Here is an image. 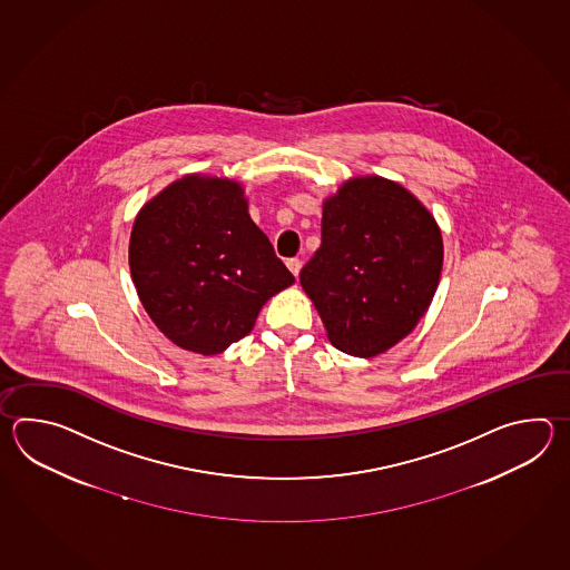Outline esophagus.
<instances>
[{"label": "esophagus", "instance_id": "obj_1", "mask_svg": "<svg viewBox=\"0 0 570 570\" xmlns=\"http://www.w3.org/2000/svg\"><path fill=\"white\" fill-rule=\"evenodd\" d=\"M303 263L299 258H289L287 261V268H289L291 273H293V277L297 279L299 277V273H302Z\"/></svg>", "mask_w": 570, "mask_h": 570}]
</instances>
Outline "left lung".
<instances>
[{
    "label": "left lung",
    "mask_w": 570,
    "mask_h": 570,
    "mask_svg": "<svg viewBox=\"0 0 570 570\" xmlns=\"http://www.w3.org/2000/svg\"><path fill=\"white\" fill-rule=\"evenodd\" d=\"M442 232L403 185L352 177L322 206V244L299 281L338 351L371 358L412 334L442 275Z\"/></svg>",
    "instance_id": "8db88e82"
}]
</instances>
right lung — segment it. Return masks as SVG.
Instances as JSON below:
<instances>
[{
  "label": "right lung",
  "mask_w": 570,
  "mask_h": 570,
  "mask_svg": "<svg viewBox=\"0 0 570 570\" xmlns=\"http://www.w3.org/2000/svg\"><path fill=\"white\" fill-rule=\"evenodd\" d=\"M134 287L183 351L214 356L250 334L263 305L295 283L248 214L243 183L191 173L134 218Z\"/></svg>",
  "instance_id": "1"
}]
</instances>
